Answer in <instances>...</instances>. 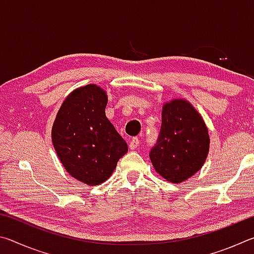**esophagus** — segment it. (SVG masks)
<instances>
[{
  "instance_id": "34e87169",
  "label": "esophagus",
  "mask_w": 254,
  "mask_h": 254,
  "mask_svg": "<svg viewBox=\"0 0 254 254\" xmlns=\"http://www.w3.org/2000/svg\"><path fill=\"white\" fill-rule=\"evenodd\" d=\"M139 144H140L139 137L135 136V137H132V139L130 140V142H128V147H130L131 150H134L135 148L139 147Z\"/></svg>"
}]
</instances>
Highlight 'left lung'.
<instances>
[{
  "mask_svg": "<svg viewBox=\"0 0 254 254\" xmlns=\"http://www.w3.org/2000/svg\"><path fill=\"white\" fill-rule=\"evenodd\" d=\"M209 150L208 130L190 103L173 100L162 107L161 127L149 157L157 173L174 184L191 177Z\"/></svg>",
  "mask_w": 254,
  "mask_h": 254,
  "instance_id": "obj_1",
  "label": "left lung"
}]
</instances>
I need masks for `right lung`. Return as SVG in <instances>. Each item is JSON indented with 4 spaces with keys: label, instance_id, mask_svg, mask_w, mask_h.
<instances>
[{
    "label": "right lung",
    "instance_id": "add662e5",
    "mask_svg": "<svg viewBox=\"0 0 254 254\" xmlns=\"http://www.w3.org/2000/svg\"><path fill=\"white\" fill-rule=\"evenodd\" d=\"M107 95L89 84L72 91L54 122L51 139L68 174L89 186L110 177L127 144L105 115Z\"/></svg>",
    "mask_w": 254,
    "mask_h": 254
}]
</instances>
